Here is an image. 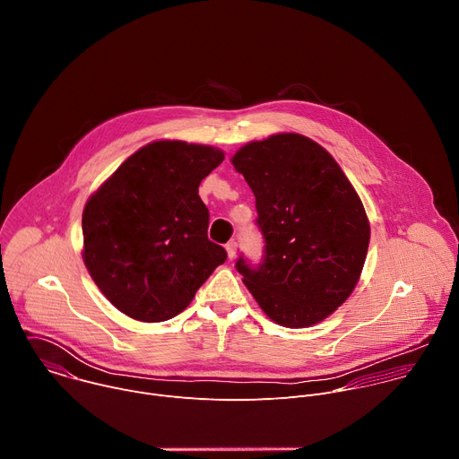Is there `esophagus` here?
<instances>
[{
    "instance_id": "34e87169",
    "label": "esophagus",
    "mask_w": 459,
    "mask_h": 459,
    "mask_svg": "<svg viewBox=\"0 0 459 459\" xmlns=\"http://www.w3.org/2000/svg\"><path fill=\"white\" fill-rule=\"evenodd\" d=\"M225 250H227V255L232 259V257L236 255V252H238V243H236V241H229V243L225 245Z\"/></svg>"
}]
</instances>
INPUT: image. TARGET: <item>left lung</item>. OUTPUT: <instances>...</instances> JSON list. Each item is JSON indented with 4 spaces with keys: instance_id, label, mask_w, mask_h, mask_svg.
I'll return each mask as SVG.
<instances>
[{
    "instance_id": "1",
    "label": "left lung",
    "mask_w": 459,
    "mask_h": 459,
    "mask_svg": "<svg viewBox=\"0 0 459 459\" xmlns=\"http://www.w3.org/2000/svg\"><path fill=\"white\" fill-rule=\"evenodd\" d=\"M255 195L265 261L239 257L243 283L274 323L305 329L329 317L356 289L370 241L359 195L319 143L280 133L232 158Z\"/></svg>"
}]
</instances>
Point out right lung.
Segmentation results:
<instances>
[{
  "label": "right lung",
  "instance_id": "add662e5",
  "mask_svg": "<svg viewBox=\"0 0 459 459\" xmlns=\"http://www.w3.org/2000/svg\"><path fill=\"white\" fill-rule=\"evenodd\" d=\"M223 151L158 140L128 156L85 204L83 264L128 317L158 323L183 312L227 259L209 241L198 188Z\"/></svg>",
  "mask_w": 459,
  "mask_h": 459
}]
</instances>
